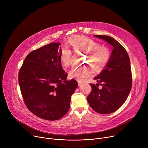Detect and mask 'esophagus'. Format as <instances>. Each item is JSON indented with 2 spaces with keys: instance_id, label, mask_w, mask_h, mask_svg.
Here are the masks:
<instances>
[{
  "instance_id": "34e87169",
  "label": "esophagus",
  "mask_w": 148,
  "mask_h": 148,
  "mask_svg": "<svg viewBox=\"0 0 148 148\" xmlns=\"http://www.w3.org/2000/svg\"><path fill=\"white\" fill-rule=\"evenodd\" d=\"M77 81H78V86H80L82 85V82L81 81L78 80Z\"/></svg>"
}]
</instances>
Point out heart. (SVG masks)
<instances>
[{"mask_svg":"<svg viewBox=\"0 0 148 148\" xmlns=\"http://www.w3.org/2000/svg\"><path fill=\"white\" fill-rule=\"evenodd\" d=\"M69 42L75 51H82L87 53V61L91 63L95 69L103 68L107 64L110 58L109 49L99 44L93 39L84 36L75 35L70 37ZM73 53L67 47H63L60 54V58L64 66H69L72 61ZM92 73V70L88 66H74L69 71L71 78L82 80L90 76Z\"/></svg>","mask_w":148,"mask_h":148,"instance_id":"1","label":"heart"}]
</instances>
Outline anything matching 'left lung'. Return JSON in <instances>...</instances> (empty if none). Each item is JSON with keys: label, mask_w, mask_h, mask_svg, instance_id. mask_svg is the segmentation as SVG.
Listing matches in <instances>:
<instances>
[{"label": "left lung", "mask_w": 148, "mask_h": 148, "mask_svg": "<svg viewBox=\"0 0 148 148\" xmlns=\"http://www.w3.org/2000/svg\"><path fill=\"white\" fill-rule=\"evenodd\" d=\"M94 36L106 41L114 49L107 66L94 78L102 88L98 87V84H90L92 91L87 100L94 111L108 114L118 110L131 91L132 77L130 60L125 48L114 38L103 35Z\"/></svg>", "instance_id": "left-lung-1"}]
</instances>
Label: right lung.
<instances>
[{
  "instance_id": "right-lung-1",
  "label": "right lung",
  "mask_w": 148,
  "mask_h": 148,
  "mask_svg": "<svg viewBox=\"0 0 148 148\" xmlns=\"http://www.w3.org/2000/svg\"><path fill=\"white\" fill-rule=\"evenodd\" d=\"M60 43H51L31 51L18 73V84L27 108L37 116L55 121L69 110L77 81L67 80L60 58Z\"/></svg>"
}]
</instances>
